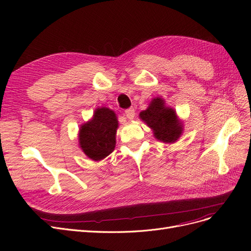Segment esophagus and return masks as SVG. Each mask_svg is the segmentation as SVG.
<instances>
[{
    "label": "esophagus",
    "instance_id": "obj_1",
    "mask_svg": "<svg viewBox=\"0 0 251 251\" xmlns=\"http://www.w3.org/2000/svg\"><path fill=\"white\" fill-rule=\"evenodd\" d=\"M126 113V116L128 118V119H133L135 117V110L134 108H128L125 111Z\"/></svg>",
    "mask_w": 251,
    "mask_h": 251
}]
</instances>
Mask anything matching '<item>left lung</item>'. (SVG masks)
<instances>
[{
    "label": "left lung",
    "instance_id": "obj_1",
    "mask_svg": "<svg viewBox=\"0 0 251 251\" xmlns=\"http://www.w3.org/2000/svg\"><path fill=\"white\" fill-rule=\"evenodd\" d=\"M139 117L151 128L155 138L166 143L177 141L183 131V125L178 119L176 112L166 107L161 97H155L149 108L140 112Z\"/></svg>",
    "mask_w": 251,
    "mask_h": 251
}]
</instances>
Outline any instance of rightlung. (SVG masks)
<instances>
[{"instance_id": "obj_1", "label": "right lung", "mask_w": 251, "mask_h": 251, "mask_svg": "<svg viewBox=\"0 0 251 251\" xmlns=\"http://www.w3.org/2000/svg\"><path fill=\"white\" fill-rule=\"evenodd\" d=\"M118 120L109 108H98L93 118L79 128V147L90 159L102 160L115 149Z\"/></svg>"}]
</instances>
